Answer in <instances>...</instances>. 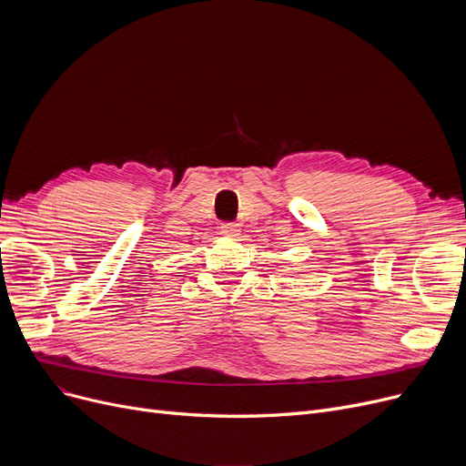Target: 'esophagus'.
Returning a JSON list of instances; mask_svg holds the SVG:
<instances>
[{
	"instance_id": "esophagus-1",
	"label": "esophagus",
	"mask_w": 466,
	"mask_h": 466,
	"mask_svg": "<svg viewBox=\"0 0 466 466\" xmlns=\"http://www.w3.org/2000/svg\"><path fill=\"white\" fill-rule=\"evenodd\" d=\"M220 234L227 236V238H236V236H239V227L234 225V223H227V225L220 227Z\"/></svg>"
}]
</instances>
